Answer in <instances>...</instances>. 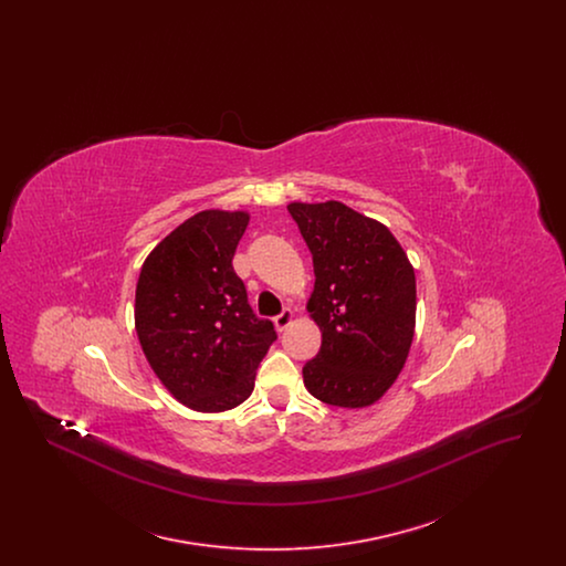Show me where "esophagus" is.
I'll return each mask as SVG.
<instances>
[{
  "label": "esophagus",
  "instance_id": "esophagus-1",
  "mask_svg": "<svg viewBox=\"0 0 566 566\" xmlns=\"http://www.w3.org/2000/svg\"><path fill=\"white\" fill-rule=\"evenodd\" d=\"M293 321H295V312L293 310H284L280 316H275V326L280 331H284V328H289L293 324Z\"/></svg>",
  "mask_w": 566,
  "mask_h": 566
}]
</instances>
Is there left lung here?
I'll list each match as a JSON object with an SVG mask.
<instances>
[{"instance_id": "1", "label": "left lung", "mask_w": 566, "mask_h": 566, "mask_svg": "<svg viewBox=\"0 0 566 566\" xmlns=\"http://www.w3.org/2000/svg\"><path fill=\"white\" fill-rule=\"evenodd\" d=\"M314 259L310 318L323 333L303 384L326 405L377 403L403 371L416 333V273L386 224L342 201L289 203Z\"/></svg>"}]
</instances>
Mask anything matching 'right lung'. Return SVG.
Here are the masks:
<instances>
[{
    "instance_id": "1",
    "label": "right lung",
    "mask_w": 566,
    "mask_h": 566,
    "mask_svg": "<svg viewBox=\"0 0 566 566\" xmlns=\"http://www.w3.org/2000/svg\"><path fill=\"white\" fill-rule=\"evenodd\" d=\"M248 222L245 210L197 212L153 248L139 271V346L169 395L192 411L242 405L275 339L273 324L254 318L231 263Z\"/></svg>"
}]
</instances>
